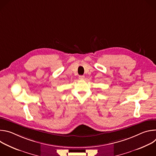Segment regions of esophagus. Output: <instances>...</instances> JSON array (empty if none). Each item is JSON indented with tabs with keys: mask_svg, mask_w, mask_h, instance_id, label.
Wrapping results in <instances>:
<instances>
[{
	"mask_svg": "<svg viewBox=\"0 0 156 156\" xmlns=\"http://www.w3.org/2000/svg\"><path fill=\"white\" fill-rule=\"evenodd\" d=\"M84 76H83V75H81V76H79V79L80 80H84Z\"/></svg>",
	"mask_w": 156,
	"mask_h": 156,
	"instance_id": "1",
	"label": "esophagus"
}]
</instances>
